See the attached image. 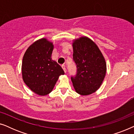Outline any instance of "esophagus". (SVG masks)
Masks as SVG:
<instances>
[{"mask_svg":"<svg viewBox=\"0 0 134 134\" xmlns=\"http://www.w3.org/2000/svg\"><path fill=\"white\" fill-rule=\"evenodd\" d=\"M62 68H63V69L64 70V71H65V72H66V69L65 65H62Z\"/></svg>","mask_w":134,"mask_h":134,"instance_id":"esophagus-1","label":"esophagus"}]
</instances>
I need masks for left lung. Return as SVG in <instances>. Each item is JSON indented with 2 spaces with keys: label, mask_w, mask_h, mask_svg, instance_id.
<instances>
[{
  "label": "left lung",
  "mask_w": 134,
  "mask_h": 134,
  "mask_svg": "<svg viewBox=\"0 0 134 134\" xmlns=\"http://www.w3.org/2000/svg\"><path fill=\"white\" fill-rule=\"evenodd\" d=\"M73 60L77 74L71 77L73 87L78 94L89 95L98 90L105 76V58L96 44L82 36L73 41Z\"/></svg>",
  "instance_id": "obj_1"
}]
</instances>
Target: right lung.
I'll use <instances>...</instances> for the list:
<instances>
[{"label":"right lung","mask_w":134,"mask_h":134,"mask_svg":"<svg viewBox=\"0 0 134 134\" xmlns=\"http://www.w3.org/2000/svg\"><path fill=\"white\" fill-rule=\"evenodd\" d=\"M52 42L41 38L28 47L24 55L22 75L24 83L36 94L45 96L52 91L60 75L62 67L52 59Z\"/></svg>","instance_id":"1"}]
</instances>
